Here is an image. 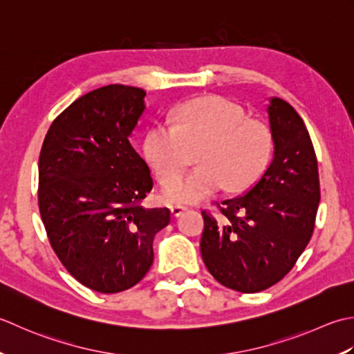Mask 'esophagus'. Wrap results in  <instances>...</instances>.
I'll use <instances>...</instances> for the list:
<instances>
[{
	"label": "esophagus",
	"instance_id": "34e87169",
	"mask_svg": "<svg viewBox=\"0 0 354 354\" xmlns=\"http://www.w3.org/2000/svg\"><path fill=\"white\" fill-rule=\"evenodd\" d=\"M185 211H186V207H185V206H180V205H177V206H171V214L174 215V217H180V215H182Z\"/></svg>",
	"mask_w": 354,
	"mask_h": 354
}]
</instances>
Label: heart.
<instances>
[{
	"label": "heart",
	"instance_id": "b5f03b06",
	"mask_svg": "<svg viewBox=\"0 0 354 354\" xmlns=\"http://www.w3.org/2000/svg\"><path fill=\"white\" fill-rule=\"evenodd\" d=\"M143 148L162 186L175 181L196 151L199 167L165 192L168 203L186 205L223 186L236 192L255 183L270 162L273 139L268 125L246 118L243 106L206 96L180 105L172 125L151 127Z\"/></svg>",
	"mask_w": 354,
	"mask_h": 354
}]
</instances>
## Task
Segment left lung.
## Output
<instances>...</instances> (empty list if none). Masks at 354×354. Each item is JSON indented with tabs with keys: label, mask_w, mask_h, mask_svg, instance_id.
<instances>
[{
	"label": "left lung",
	"mask_w": 354,
	"mask_h": 354,
	"mask_svg": "<svg viewBox=\"0 0 354 354\" xmlns=\"http://www.w3.org/2000/svg\"><path fill=\"white\" fill-rule=\"evenodd\" d=\"M273 158L240 197L203 211L200 250L211 275L227 288L255 293L292 270L312 238L321 198L318 160L297 110L279 97L268 106Z\"/></svg>",
	"instance_id": "1"
}]
</instances>
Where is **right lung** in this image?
Wrapping results in <instances>:
<instances>
[{"instance_id":"right-lung-1","label":"right lung","mask_w":354,"mask_h":354,"mask_svg":"<svg viewBox=\"0 0 354 354\" xmlns=\"http://www.w3.org/2000/svg\"><path fill=\"white\" fill-rule=\"evenodd\" d=\"M147 93L113 84L86 93L50 125L39 154L38 205L48 241L85 287L118 293L136 286L154 259L167 207L147 209L145 160L129 143Z\"/></svg>"}]
</instances>
